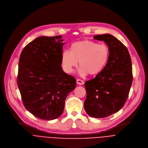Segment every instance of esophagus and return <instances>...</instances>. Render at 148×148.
<instances>
[{
  "mask_svg": "<svg viewBox=\"0 0 148 148\" xmlns=\"http://www.w3.org/2000/svg\"><path fill=\"white\" fill-rule=\"evenodd\" d=\"M76 83L79 84V85H82L84 84V81L80 79H77L76 80Z\"/></svg>",
  "mask_w": 148,
  "mask_h": 148,
  "instance_id": "34e87169",
  "label": "esophagus"
}]
</instances>
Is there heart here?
Here are the masks:
<instances>
[{
    "instance_id": "heart-1",
    "label": "heart",
    "mask_w": 148,
    "mask_h": 148,
    "mask_svg": "<svg viewBox=\"0 0 148 148\" xmlns=\"http://www.w3.org/2000/svg\"><path fill=\"white\" fill-rule=\"evenodd\" d=\"M110 58V49L106 44L84 40L73 43L71 51H64L61 62L64 71L71 73L79 63V72L82 76H97L106 67Z\"/></svg>"
}]
</instances>
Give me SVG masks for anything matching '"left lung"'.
Returning a JSON list of instances; mask_svg holds the SVG:
<instances>
[{
	"mask_svg": "<svg viewBox=\"0 0 148 148\" xmlns=\"http://www.w3.org/2000/svg\"><path fill=\"white\" fill-rule=\"evenodd\" d=\"M94 39L106 43L110 58L104 71L85 82L84 107L88 115L102 119L117 112L125 104L132 82V62L127 47L113 36L97 35Z\"/></svg>",
	"mask_w": 148,
	"mask_h": 148,
	"instance_id": "obj_1",
	"label": "left lung"
}]
</instances>
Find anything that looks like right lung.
<instances>
[{"mask_svg": "<svg viewBox=\"0 0 148 148\" xmlns=\"http://www.w3.org/2000/svg\"><path fill=\"white\" fill-rule=\"evenodd\" d=\"M61 36H41L23 49L17 85L25 108L35 116L52 120L63 112L65 101L76 87V79L61 66Z\"/></svg>", "mask_w": 148, "mask_h": 148, "instance_id": "add662e5", "label": "right lung"}]
</instances>
